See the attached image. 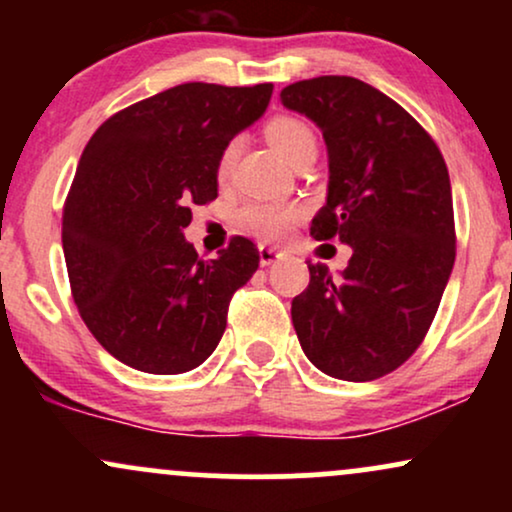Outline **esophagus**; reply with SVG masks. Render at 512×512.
Returning a JSON list of instances; mask_svg holds the SVG:
<instances>
[{
    "label": "esophagus",
    "mask_w": 512,
    "mask_h": 512,
    "mask_svg": "<svg viewBox=\"0 0 512 512\" xmlns=\"http://www.w3.org/2000/svg\"><path fill=\"white\" fill-rule=\"evenodd\" d=\"M257 250H260V264H262V267H269V264L281 260V255H284V252L272 248V245H260Z\"/></svg>",
    "instance_id": "1"
}]
</instances>
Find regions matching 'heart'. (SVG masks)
Instances as JSON below:
<instances>
[{
  "mask_svg": "<svg viewBox=\"0 0 512 512\" xmlns=\"http://www.w3.org/2000/svg\"><path fill=\"white\" fill-rule=\"evenodd\" d=\"M264 137L274 146L279 156L293 161L303 151L315 149L313 129L303 120L291 115H276L264 125ZM238 144L231 142L221 151L216 163V175L226 178L231 173L233 158H236ZM303 209L293 202H276V199H250L236 211V223L240 228L262 240H281L291 233V228L301 221Z\"/></svg>",
  "mask_w": 512,
  "mask_h": 512,
  "instance_id": "b5f03b06",
  "label": "heart"
}]
</instances>
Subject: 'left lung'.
<instances>
[{"label": "left lung", "mask_w": 512, "mask_h": 512, "mask_svg": "<svg viewBox=\"0 0 512 512\" xmlns=\"http://www.w3.org/2000/svg\"><path fill=\"white\" fill-rule=\"evenodd\" d=\"M281 103L322 129L330 156L310 236L351 248L339 276L308 264L291 303L298 342L332 378H383L424 342L455 264L448 166L402 105L354 76L296 81Z\"/></svg>", "instance_id": "obj_1"}]
</instances>
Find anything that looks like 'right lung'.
<instances>
[{
    "label": "right lung",
    "instance_id": "add662e5",
    "mask_svg": "<svg viewBox=\"0 0 512 512\" xmlns=\"http://www.w3.org/2000/svg\"><path fill=\"white\" fill-rule=\"evenodd\" d=\"M272 84H180L120 110L88 139L64 202L62 248L81 320L129 368L175 375L211 356L228 303L260 267L233 236L202 260L182 231L219 195L221 151L267 110Z\"/></svg>",
    "mask_w": 512,
    "mask_h": 512
}]
</instances>
